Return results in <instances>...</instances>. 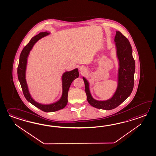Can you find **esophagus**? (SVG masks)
<instances>
[{
  "instance_id": "1",
  "label": "esophagus",
  "mask_w": 156,
  "mask_h": 156,
  "mask_svg": "<svg viewBox=\"0 0 156 156\" xmlns=\"http://www.w3.org/2000/svg\"><path fill=\"white\" fill-rule=\"evenodd\" d=\"M80 71L81 72H82V73H84L85 71H86V68H84V67H83V66H81L80 68Z\"/></svg>"
}]
</instances>
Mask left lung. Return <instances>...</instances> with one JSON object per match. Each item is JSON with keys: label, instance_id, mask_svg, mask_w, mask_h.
<instances>
[{"label": "left lung", "instance_id": "obj_1", "mask_svg": "<svg viewBox=\"0 0 156 156\" xmlns=\"http://www.w3.org/2000/svg\"><path fill=\"white\" fill-rule=\"evenodd\" d=\"M114 41L119 61V68L118 87L112 97L106 101L94 100L91 96L88 82L83 77L88 103L99 109L110 110L117 108L130 95L134 87L135 64L132 55V46L128 38L120 32L116 31Z\"/></svg>", "mask_w": 156, "mask_h": 156}]
</instances>
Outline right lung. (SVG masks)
I'll use <instances>...</instances> for the list:
<instances>
[{
    "mask_svg": "<svg viewBox=\"0 0 156 156\" xmlns=\"http://www.w3.org/2000/svg\"><path fill=\"white\" fill-rule=\"evenodd\" d=\"M50 33L48 32H40L38 35L35 36L31 38L30 41L24 47L21 52L17 68L18 78L21 84V88L26 99L36 108H38L42 111L46 112L58 111L66 107L68 103V93L71 83H72L74 80L79 76V72L77 68L70 72H66L62 74V96L60 99L56 102L50 105H42L36 102L32 98L29 93L26 80V70L28 56L35 43L38 40L48 35Z\"/></svg>",
    "mask_w": 156,
    "mask_h": 156,
    "instance_id": "obj_1",
    "label": "right lung"
}]
</instances>
